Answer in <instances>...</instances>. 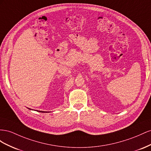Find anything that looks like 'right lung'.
I'll return each instance as SVG.
<instances>
[{
  "label": "right lung",
  "instance_id": "1",
  "mask_svg": "<svg viewBox=\"0 0 151 151\" xmlns=\"http://www.w3.org/2000/svg\"><path fill=\"white\" fill-rule=\"evenodd\" d=\"M39 112H41V113H47V112H44V111H39Z\"/></svg>",
  "mask_w": 151,
  "mask_h": 151
}]
</instances>
